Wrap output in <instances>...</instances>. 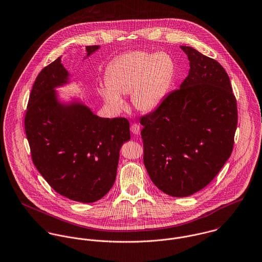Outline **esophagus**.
Wrapping results in <instances>:
<instances>
[{"mask_svg":"<svg viewBox=\"0 0 262 262\" xmlns=\"http://www.w3.org/2000/svg\"><path fill=\"white\" fill-rule=\"evenodd\" d=\"M130 130H131V132H132L133 134H135V135L140 134V126H139L138 124H136V123H133V124L130 126Z\"/></svg>","mask_w":262,"mask_h":262,"instance_id":"34e87169","label":"esophagus"}]
</instances>
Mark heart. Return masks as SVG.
<instances>
[{
    "mask_svg": "<svg viewBox=\"0 0 262 262\" xmlns=\"http://www.w3.org/2000/svg\"><path fill=\"white\" fill-rule=\"evenodd\" d=\"M174 74V61L165 52H128L111 63L106 85L99 88V93L116 110L124 107L121 96L131 93V102L138 111L151 112L165 99Z\"/></svg>",
    "mask_w": 262,
    "mask_h": 262,
    "instance_id": "obj_1",
    "label": "heart"
}]
</instances>
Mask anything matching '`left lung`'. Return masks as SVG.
I'll return each instance as SVG.
<instances>
[{
	"instance_id": "obj_1",
	"label": "left lung",
	"mask_w": 262,
	"mask_h": 262,
	"mask_svg": "<svg viewBox=\"0 0 262 262\" xmlns=\"http://www.w3.org/2000/svg\"><path fill=\"white\" fill-rule=\"evenodd\" d=\"M189 74L156 110L140 119L144 165L152 182L173 197L207 186L230 157L237 105L224 68L197 50L180 46Z\"/></svg>"
}]
</instances>
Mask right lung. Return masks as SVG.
<instances>
[{
    "mask_svg": "<svg viewBox=\"0 0 262 262\" xmlns=\"http://www.w3.org/2000/svg\"><path fill=\"white\" fill-rule=\"evenodd\" d=\"M100 46H87V56ZM61 58L46 66L33 85L25 131L34 165L49 185L74 201L92 203L113 186L123 143L130 140L126 118H101L86 105L59 102L56 87L68 83Z\"/></svg>",
    "mask_w": 262,
    "mask_h": 262,
    "instance_id": "add662e5",
    "label": "right lung"
}]
</instances>
